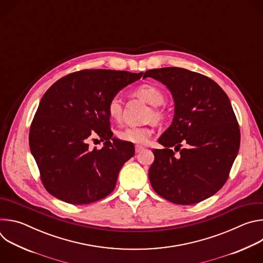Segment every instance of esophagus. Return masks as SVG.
<instances>
[{
    "label": "esophagus",
    "mask_w": 263,
    "mask_h": 263,
    "mask_svg": "<svg viewBox=\"0 0 263 263\" xmlns=\"http://www.w3.org/2000/svg\"><path fill=\"white\" fill-rule=\"evenodd\" d=\"M143 149H144V147L142 145H138V144L135 145V152L136 153H140L141 151H143Z\"/></svg>",
    "instance_id": "esophagus-1"
}]
</instances>
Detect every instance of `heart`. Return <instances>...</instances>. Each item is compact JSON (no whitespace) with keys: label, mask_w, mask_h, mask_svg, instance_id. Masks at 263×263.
Returning <instances> with one entry per match:
<instances>
[{"label":"heart","mask_w":263,"mask_h":263,"mask_svg":"<svg viewBox=\"0 0 263 263\" xmlns=\"http://www.w3.org/2000/svg\"><path fill=\"white\" fill-rule=\"evenodd\" d=\"M134 95L154 107L148 112L147 120H153L154 122H160L162 120L163 114L157 107L164 103L165 97L159 87L152 84H142L134 90ZM106 110L108 117L112 121H121L123 116V101L121 97L116 96L112 98L108 102ZM151 135L152 129L149 127H125L117 132V136L121 140L138 144L146 143Z\"/></svg>","instance_id":"heart-1"}]
</instances>
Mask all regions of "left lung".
Listing matches in <instances>:
<instances>
[{
    "label": "left lung",
    "mask_w": 263,
    "mask_h": 263,
    "mask_svg": "<svg viewBox=\"0 0 263 263\" xmlns=\"http://www.w3.org/2000/svg\"><path fill=\"white\" fill-rule=\"evenodd\" d=\"M146 77L164 84L175 102L172 125L158 139L164 148L153 149L149 182L172 203L204 201L226 183L239 149L240 131L230 100L213 80L185 68L149 69Z\"/></svg>",
    "instance_id": "left-lung-1"
}]
</instances>
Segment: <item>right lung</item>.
Instances as JSON below:
<instances>
[{"label":"right lung","mask_w":263,"mask_h":263,"mask_svg":"<svg viewBox=\"0 0 263 263\" xmlns=\"http://www.w3.org/2000/svg\"><path fill=\"white\" fill-rule=\"evenodd\" d=\"M142 72L83 69L56 81L44 95L30 127L31 153L46 190L73 205L97 202L115 190L132 143L114 138L108 102ZM100 138L102 149L88 142Z\"/></svg>","instance_id":"1"}]
</instances>
